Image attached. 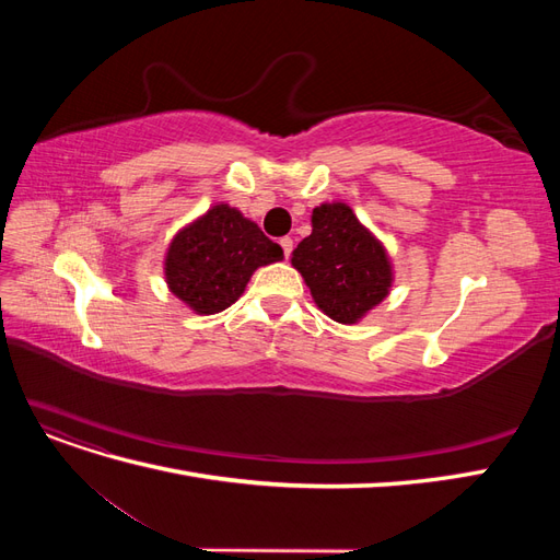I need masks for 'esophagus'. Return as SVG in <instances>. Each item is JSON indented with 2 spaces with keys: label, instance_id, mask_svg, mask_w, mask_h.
<instances>
[{
  "label": "esophagus",
  "instance_id": "34e87169",
  "mask_svg": "<svg viewBox=\"0 0 560 560\" xmlns=\"http://www.w3.org/2000/svg\"><path fill=\"white\" fill-rule=\"evenodd\" d=\"M280 247H282V252H284V257L290 259V254H292V249H294V241L290 238V235H284V238H280Z\"/></svg>",
  "mask_w": 560,
  "mask_h": 560
}]
</instances>
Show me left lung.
<instances>
[{
	"label": "left lung",
	"mask_w": 560,
	"mask_h": 560,
	"mask_svg": "<svg viewBox=\"0 0 560 560\" xmlns=\"http://www.w3.org/2000/svg\"><path fill=\"white\" fill-rule=\"evenodd\" d=\"M313 233L292 252V266L311 287L317 308L341 325H354L387 296L393 266L346 202L313 210Z\"/></svg>",
	"instance_id": "8db88e82"
}]
</instances>
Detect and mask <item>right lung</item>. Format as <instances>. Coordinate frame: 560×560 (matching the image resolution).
I'll return each instance as SVG.
<instances>
[{
    "label": "right lung",
    "mask_w": 560,
    "mask_h": 560,
    "mask_svg": "<svg viewBox=\"0 0 560 560\" xmlns=\"http://www.w3.org/2000/svg\"><path fill=\"white\" fill-rule=\"evenodd\" d=\"M282 259V247L235 208L214 206L184 226L165 254V282L198 315L226 311L254 270Z\"/></svg>",
    "instance_id": "add662e5"
}]
</instances>
